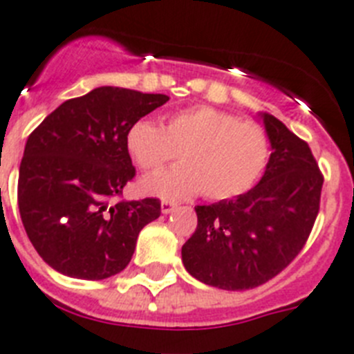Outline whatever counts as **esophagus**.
Segmentation results:
<instances>
[{
	"label": "esophagus",
	"instance_id": "esophagus-1",
	"mask_svg": "<svg viewBox=\"0 0 354 354\" xmlns=\"http://www.w3.org/2000/svg\"><path fill=\"white\" fill-rule=\"evenodd\" d=\"M175 207H177V202L168 201V198H165V201L161 202V211H162V213H165V214L171 213V211H174Z\"/></svg>",
	"mask_w": 354,
	"mask_h": 354
}]
</instances>
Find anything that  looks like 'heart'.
Wrapping results in <instances>:
<instances>
[{"mask_svg": "<svg viewBox=\"0 0 354 354\" xmlns=\"http://www.w3.org/2000/svg\"><path fill=\"white\" fill-rule=\"evenodd\" d=\"M127 150L145 171H157L180 153L183 166L148 177L143 188L161 197L202 192L207 201H229L249 192L270 159L263 127L213 107L171 114L166 127L138 120L127 132Z\"/></svg>", "mask_w": 354, "mask_h": 354, "instance_id": "b5f03b06", "label": "heart"}]
</instances>
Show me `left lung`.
I'll list each match as a JSON object with an SVG mask.
<instances>
[{
    "mask_svg": "<svg viewBox=\"0 0 354 354\" xmlns=\"http://www.w3.org/2000/svg\"><path fill=\"white\" fill-rule=\"evenodd\" d=\"M272 153L258 186L231 201L197 206V229L183 245L195 279L222 290H250L285 270L306 245L324 175L308 143L263 114Z\"/></svg>",
    "mask_w": 354,
    "mask_h": 354,
    "instance_id": "8db88e82",
    "label": "left lung"
}]
</instances>
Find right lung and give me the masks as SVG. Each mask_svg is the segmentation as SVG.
Listing matches in <instances>:
<instances>
[{"mask_svg":"<svg viewBox=\"0 0 354 354\" xmlns=\"http://www.w3.org/2000/svg\"><path fill=\"white\" fill-rule=\"evenodd\" d=\"M168 100L96 87L59 105L28 136L17 206L32 245L51 268L96 281L131 263L138 234L159 218L161 201L122 198L136 177L127 132Z\"/></svg>","mask_w":354,"mask_h":354,"instance_id":"right-lung-1","label":"right lung"}]
</instances>
